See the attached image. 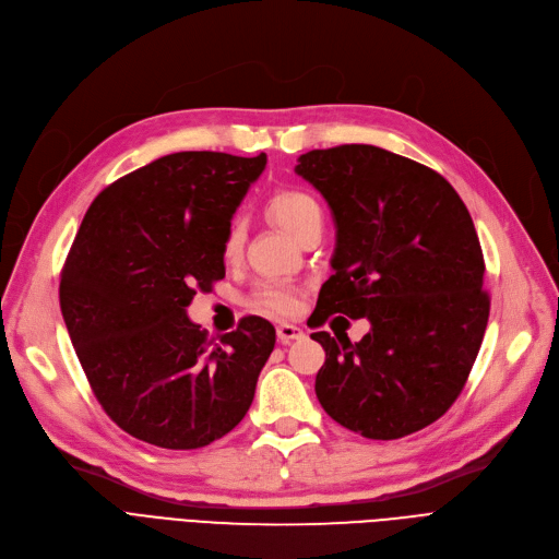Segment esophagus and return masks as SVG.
<instances>
[{
  "instance_id": "esophagus-1",
  "label": "esophagus",
  "mask_w": 559,
  "mask_h": 559,
  "mask_svg": "<svg viewBox=\"0 0 559 559\" xmlns=\"http://www.w3.org/2000/svg\"><path fill=\"white\" fill-rule=\"evenodd\" d=\"M302 336H305V332L298 325H290V323H280L277 325V341L284 343V345L290 343V341H298Z\"/></svg>"
}]
</instances>
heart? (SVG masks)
Returning a JSON list of instances; mask_svg holds the SVG:
<instances>
[{
	"mask_svg": "<svg viewBox=\"0 0 559 559\" xmlns=\"http://www.w3.org/2000/svg\"><path fill=\"white\" fill-rule=\"evenodd\" d=\"M265 211H269V216L294 238H298L311 223L323 221V211L318 206V202L309 193L296 189H284L273 193L269 204H265ZM241 225L234 221L229 223L221 246L225 261H234L238 257V252H241ZM252 302L257 309L286 316L300 307V294L296 288L284 284H263L257 288Z\"/></svg>",
	"mask_w": 559,
	"mask_h": 559,
	"instance_id": "obj_1",
	"label": "heart"
}]
</instances>
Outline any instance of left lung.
I'll list each match as a JSON object with an SVG mask.
<instances>
[{
	"instance_id": "left-lung-1",
	"label": "left lung",
	"mask_w": 559,
	"mask_h": 559,
	"mask_svg": "<svg viewBox=\"0 0 559 559\" xmlns=\"http://www.w3.org/2000/svg\"><path fill=\"white\" fill-rule=\"evenodd\" d=\"M296 173L336 223L334 275L311 328L332 313L370 323L357 343L311 334L325 350L318 403L366 439L428 428L457 401L489 321L485 257L466 204L432 168L376 145L311 150Z\"/></svg>"
}]
</instances>
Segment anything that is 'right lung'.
<instances>
[{"instance_id":"add662e5","label":"right lung","mask_w":559,"mask_h":559,"mask_svg":"<svg viewBox=\"0 0 559 559\" xmlns=\"http://www.w3.org/2000/svg\"><path fill=\"white\" fill-rule=\"evenodd\" d=\"M265 154L175 152L93 200L61 271L63 321L102 409L127 435L193 450L248 414L275 328L248 316L218 341L186 307L225 277L223 236Z\"/></svg>"}]
</instances>
